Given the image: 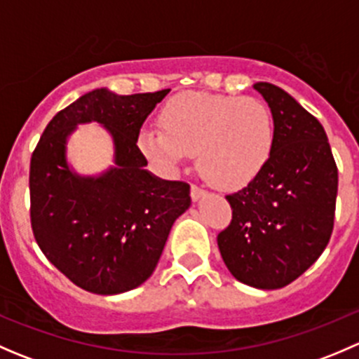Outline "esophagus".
<instances>
[{
    "label": "esophagus",
    "instance_id": "obj_1",
    "mask_svg": "<svg viewBox=\"0 0 359 359\" xmlns=\"http://www.w3.org/2000/svg\"><path fill=\"white\" fill-rule=\"evenodd\" d=\"M205 194H206V191L201 189V187H198L196 184H193V186H191V198H193V201H200Z\"/></svg>",
    "mask_w": 359,
    "mask_h": 359
}]
</instances>
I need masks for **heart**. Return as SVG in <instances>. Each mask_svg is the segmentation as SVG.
<instances>
[{
  "instance_id": "1",
  "label": "heart",
  "mask_w": 359,
  "mask_h": 359,
  "mask_svg": "<svg viewBox=\"0 0 359 359\" xmlns=\"http://www.w3.org/2000/svg\"><path fill=\"white\" fill-rule=\"evenodd\" d=\"M161 130L142 128L139 147L165 168L196 154L198 172L213 187L252 184L273 156L276 130L269 107L252 97L186 92L163 107Z\"/></svg>"
}]
</instances>
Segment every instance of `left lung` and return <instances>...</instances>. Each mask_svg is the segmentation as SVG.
Listing matches in <instances>:
<instances>
[{
    "label": "left lung",
    "mask_w": 359,
    "mask_h": 359,
    "mask_svg": "<svg viewBox=\"0 0 359 359\" xmlns=\"http://www.w3.org/2000/svg\"><path fill=\"white\" fill-rule=\"evenodd\" d=\"M274 119L273 156L229 194L231 224L217 236L224 264L250 287L276 290L323 253L334 231L339 173L321 123L280 86L255 83Z\"/></svg>",
    "instance_id": "left-lung-1"
}]
</instances>
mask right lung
I'll use <instances>...</instances> for the list:
<instances>
[{
    "instance_id": "right-lung-1",
    "label": "right lung",
    "mask_w": 359,
    "mask_h": 359,
    "mask_svg": "<svg viewBox=\"0 0 359 359\" xmlns=\"http://www.w3.org/2000/svg\"><path fill=\"white\" fill-rule=\"evenodd\" d=\"M170 90L79 97L46 125L31 156V227L46 259L76 287L99 295L137 288L156 269L177 217L191 205L189 184L163 180L144 166L140 128ZM104 125L116 167L81 177L67 165V137L79 122Z\"/></svg>"
}]
</instances>
